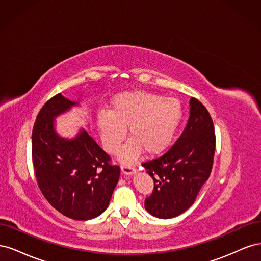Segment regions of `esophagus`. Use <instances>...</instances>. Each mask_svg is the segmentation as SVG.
<instances>
[{"label": "esophagus", "instance_id": "34e87169", "mask_svg": "<svg viewBox=\"0 0 261 261\" xmlns=\"http://www.w3.org/2000/svg\"><path fill=\"white\" fill-rule=\"evenodd\" d=\"M121 170H122V172L124 173L125 175H130V174H133L134 172L136 171V169L134 168L133 165H132V164H129V163L121 165Z\"/></svg>", "mask_w": 261, "mask_h": 261}]
</instances>
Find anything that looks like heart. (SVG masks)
Listing matches in <instances>:
<instances>
[{
    "label": "heart",
    "instance_id": "1",
    "mask_svg": "<svg viewBox=\"0 0 261 261\" xmlns=\"http://www.w3.org/2000/svg\"><path fill=\"white\" fill-rule=\"evenodd\" d=\"M183 116L181 105L175 98H164L148 91L125 92L116 96L110 111H100L97 125L102 146L115 153L128 127L129 143L121 150L124 161H130L145 149L149 154L160 153L174 137Z\"/></svg>",
    "mask_w": 261,
    "mask_h": 261
}]
</instances>
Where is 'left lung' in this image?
Returning a JSON list of instances; mask_svg holds the SVG:
<instances>
[{
    "label": "left lung",
    "mask_w": 261,
    "mask_h": 261,
    "mask_svg": "<svg viewBox=\"0 0 261 261\" xmlns=\"http://www.w3.org/2000/svg\"><path fill=\"white\" fill-rule=\"evenodd\" d=\"M216 150L215 126L199 100L192 98L184 132L163 154L143 162L153 179L152 194L145 199L153 217L170 219L185 212L211 173Z\"/></svg>",
    "instance_id": "obj_1"
}]
</instances>
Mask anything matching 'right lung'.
<instances>
[{
  "instance_id": "1",
  "label": "right lung",
  "mask_w": 261,
  "mask_h": 261,
  "mask_svg": "<svg viewBox=\"0 0 261 261\" xmlns=\"http://www.w3.org/2000/svg\"><path fill=\"white\" fill-rule=\"evenodd\" d=\"M75 102L55 94L39 111L31 136L37 183L51 206L73 220L100 216L120 178V167L86 130L74 140L59 137L53 117Z\"/></svg>"
}]
</instances>
